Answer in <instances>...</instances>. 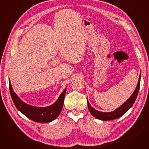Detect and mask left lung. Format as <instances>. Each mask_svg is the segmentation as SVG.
Masks as SVG:
<instances>
[{"label":"left lung","instance_id":"obj_1","mask_svg":"<svg viewBox=\"0 0 149 149\" xmlns=\"http://www.w3.org/2000/svg\"><path fill=\"white\" fill-rule=\"evenodd\" d=\"M141 72L139 75V77L138 80V82H137V85L136 86V88L135 90L134 91L133 94L125 102L122 106H120L119 107L114 110L112 112H103L101 111H98L95 109L93 108L88 102V100L87 99V103H88V107L89 111L91 113V114L93 117L101 120L107 121V120H112L118 118L120 117H122V115L127 112L128 110L132 107L134 103L136 97L137 96V94L139 90L140 87V81H141Z\"/></svg>","mask_w":149,"mask_h":149}]
</instances>
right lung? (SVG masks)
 Listing matches in <instances>:
<instances>
[{
	"label": "right lung",
	"instance_id": "obj_1",
	"mask_svg": "<svg viewBox=\"0 0 149 149\" xmlns=\"http://www.w3.org/2000/svg\"><path fill=\"white\" fill-rule=\"evenodd\" d=\"M9 88L13 103L19 111L27 118L38 123H49L56 119L60 114L63 107L66 88L64 90L52 105L47 107H36L29 105L23 101L14 92L9 80Z\"/></svg>",
	"mask_w": 149,
	"mask_h": 149
}]
</instances>
